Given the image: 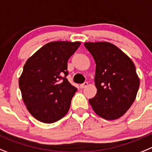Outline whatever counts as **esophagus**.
<instances>
[{"instance_id":"obj_1","label":"esophagus","mask_w":152,"mask_h":152,"mask_svg":"<svg viewBox=\"0 0 152 152\" xmlns=\"http://www.w3.org/2000/svg\"><path fill=\"white\" fill-rule=\"evenodd\" d=\"M87 86H88V83H84L83 84L80 85V86H79V87H80V88H86Z\"/></svg>"}]
</instances>
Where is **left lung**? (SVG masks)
Here are the masks:
<instances>
[{
	"label": "left lung",
	"mask_w": 152,
	"mask_h": 152,
	"mask_svg": "<svg viewBox=\"0 0 152 152\" xmlns=\"http://www.w3.org/2000/svg\"><path fill=\"white\" fill-rule=\"evenodd\" d=\"M96 64V95L88 100L99 117L117 120L125 114L136 98L139 78L132 60L107 42H85Z\"/></svg>",
	"instance_id": "8db88e82"
}]
</instances>
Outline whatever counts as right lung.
<instances>
[{
  "label": "right lung",
  "instance_id": "1",
  "mask_svg": "<svg viewBox=\"0 0 152 152\" xmlns=\"http://www.w3.org/2000/svg\"><path fill=\"white\" fill-rule=\"evenodd\" d=\"M81 42H49L28 58L19 79L23 102L36 120L52 124L66 115L77 91L67 79V61Z\"/></svg>",
  "mask_w": 152,
  "mask_h": 152
}]
</instances>
